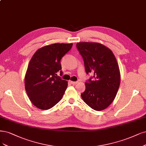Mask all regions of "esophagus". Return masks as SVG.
I'll use <instances>...</instances> for the list:
<instances>
[{
    "instance_id": "34e87169",
    "label": "esophagus",
    "mask_w": 146,
    "mask_h": 146,
    "mask_svg": "<svg viewBox=\"0 0 146 146\" xmlns=\"http://www.w3.org/2000/svg\"><path fill=\"white\" fill-rule=\"evenodd\" d=\"M71 84H76L77 83H78V82H73V81H70L69 82Z\"/></svg>"
}]
</instances>
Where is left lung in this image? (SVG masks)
Listing matches in <instances>:
<instances>
[{
    "instance_id": "1",
    "label": "left lung",
    "mask_w": 146,
    "mask_h": 146,
    "mask_svg": "<svg viewBox=\"0 0 146 146\" xmlns=\"http://www.w3.org/2000/svg\"><path fill=\"white\" fill-rule=\"evenodd\" d=\"M77 48L83 58L86 72L94 73L93 77L85 83L82 98L95 110L106 109L116 97L120 84L116 58L111 50L99 43L80 42Z\"/></svg>"
}]
</instances>
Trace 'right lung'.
<instances>
[{
    "label": "right lung",
    "instance_id": "1",
    "mask_svg": "<svg viewBox=\"0 0 146 146\" xmlns=\"http://www.w3.org/2000/svg\"><path fill=\"white\" fill-rule=\"evenodd\" d=\"M72 43H54L38 49L30 60L25 77V86L31 103L48 110L58 103L68 87L62 75L60 60L71 49Z\"/></svg>",
    "mask_w": 146,
    "mask_h": 146
}]
</instances>
